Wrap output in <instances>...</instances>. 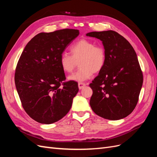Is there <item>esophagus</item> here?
Masks as SVG:
<instances>
[{"label":"esophagus","mask_w":157,"mask_h":157,"mask_svg":"<svg viewBox=\"0 0 157 157\" xmlns=\"http://www.w3.org/2000/svg\"><path fill=\"white\" fill-rule=\"evenodd\" d=\"M86 84L85 83H83V82H78V88L80 90V89H82L85 86H86Z\"/></svg>","instance_id":"34e87169"}]
</instances>
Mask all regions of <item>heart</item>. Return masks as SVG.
<instances>
[{
  "label": "heart",
  "instance_id": "heart-1",
  "mask_svg": "<svg viewBox=\"0 0 157 157\" xmlns=\"http://www.w3.org/2000/svg\"><path fill=\"white\" fill-rule=\"evenodd\" d=\"M69 53L71 56L66 53L61 55L59 64L65 73H71L78 62V71L68 77L71 81H86L94 73L101 71L106 61L105 48L88 39H82L75 42L70 47Z\"/></svg>",
  "mask_w": 157,
  "mask_h": 157
}]
</instances>
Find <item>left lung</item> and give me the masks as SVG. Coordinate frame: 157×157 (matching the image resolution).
<instances>
[{
    "label": "left lung",
    "instance_id": "obj_1",
    "mask_svg": "<svg viewBox=\"0 0 157 157\" xmlns=\"http://www.w3.org/2000/svg\"><path fill=\"white\" fill-rule=\"evenodd\" d=\"M86 36L102 41L106 52L105 65L90 86V105L105 119L116 121L134 111L143 84V73L134 49L124 37L114 31L90 32Z\"/></svg>",
    "mask_w": 157,
    "mask_h": 157
}]
</instances>
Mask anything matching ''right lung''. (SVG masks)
Here are the masks:
<instances>
[{
	"label": "right lung",
	"instance_id": "add662e5",
	"mask_svg": "<svg viewBox=\"0 0 157 157\" xmlns=\"http://www.w3.org/2000/svg\"><path fill=\"white\" fill-rule=\"evenodd\" d=\"M79 35L77 29L40 33L28 42L17 62V92L25 112L33 120L50 124L67 115L78 92L75 81L64 82L59 58Z\"/></svg>",
	"mask_w": 157,
	"mask_h": 157
}]
</instances>
